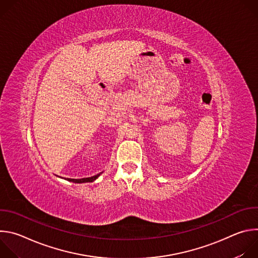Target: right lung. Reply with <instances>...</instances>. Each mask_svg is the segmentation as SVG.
Instances as JSON below:
<instances>
[{
  "mask_svg": "<svg viewBox=\"0 0 258 258\" xmlns=\"http://www.w3.org/2000/svg\"><path fill=\"white\" fill-rule=\"evenodd\" d=\"M101 173H102V172H100V173H98V174H96V175H94V176L84 177V178H64V179H66V180H68V181H72V182H77V183H82V182H92V181L96 180V179L100 176V174H101Z\"/></svg>",
  "mask_w": 258,
  "mask_h": 258,
  "instance_id": "1",
  "label": "right lung"
}]
</instances>
